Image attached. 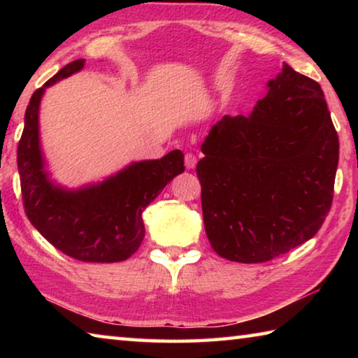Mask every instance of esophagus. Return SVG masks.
<instances>
[{
  "mask_svg": "<svg viewBox=\"0 0 358 358\" xmlns=\"http://www.w3.org/2000/svg\"><path fill=\"white\" fill-rule=\"evenodd\" d=\"M185 164H186L187 171H191V169H194V167H196V164H197V157L194 156L192 153H186V156H185Z\"/></svg>",
  "mask_w": 358,
  "mask_h": 358,
  "instance_id": "obj_1",
  "label": "esophagus"
}]
</instances>
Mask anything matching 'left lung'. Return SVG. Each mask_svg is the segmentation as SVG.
<instances>
[{"label":"left lung","instance_id":"obj_1","mask_svg":"<svg viewBox=\"0 0 358 358\" xmlns=\"http://www.w3.org/2000/svg\"><path fill=\"white\" fill-rule=\"evenodd\" d=\"M252 112L222 117L197 162L211 248L241 264L305 243L333 201L339 142L317 82L284 63Z\"/></svg>","mask_w":358,"mask_h":358}]
</instances>
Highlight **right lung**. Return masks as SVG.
<instances>
[{
    "label": "right lung",
    "mask_w": 358,
    "mask_h": 358,
    "mask_svg": "<svg viewBox=\"0 0 358 358\" xmlns=\"http://www.w3.org/2000/svg\"><path fill=\"white\" fill-rule=\"evenodd\" d=\"M76 59L36 90L25 112V128L17 148L23 207L29 222L48 243L82 262H121L134 254L145 237L143 210L167 183L183 173L185 155L173 150L161 159L132 162L99 183L68 189L45 169L39 138V106L45 90L82 71Z\"/></svg>",
    "instance_id": "right-lung-1"
}]
</instances>
